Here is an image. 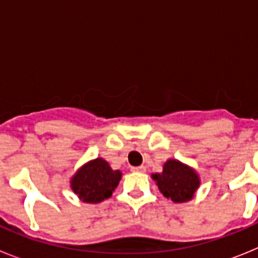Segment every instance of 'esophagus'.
I'll list each match as a JSON object with an SVG mask.
<instances>
[{
	"label": "esophagus",
	"mask_w": 258,
	"mask_h": 258,
	"mask_svg": "<svg viewBox=\"0 0 258 258\" xmlns=\"http://www.w3.org/2000/svg\"><path fill=\"white\" fill-rule=\"evenodd\" d=\"M132 172L145 173V172H146V166H143V165H141V166H133V168H132Z\"/></svg>",
	"instance_id": "34e87169"
}]
</instances>
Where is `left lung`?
Masks as SVG:
<instances>
[{"instance_id":"8db88e82","label":"left lung","mask_w":258,"mask_h":258,"mask_svg":"<svg viewBox=\"0 0 258 258\" xmlns=\"http://www.w3.org/2000/svg\"><path fill=\"white\" fill-rule=\"evenodd\" d=\"M157 187L164 197L174 203H183L192 199L199 187V177L191 168L177 160H168L164 164L163 173L152 174Z\"/></svg>"}]
</instances>
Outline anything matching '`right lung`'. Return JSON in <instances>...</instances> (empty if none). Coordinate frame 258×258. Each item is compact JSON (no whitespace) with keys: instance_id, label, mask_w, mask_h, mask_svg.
Segmentation results:
<instances>
[{"instance_id":"obj_1","label":"right lung","mask_w":258,"mask_h":258,"mask_svg":"<svg viewBox=\"0 0 258 258\" xmlns=\"http://www.w3.org/2000/svg\"><path fill=\"white\" fill-rule=\"evenodd\" d=\"M121 179L120 170H112L106 160L95 159L79 169L71 181V187L85 203L108 199Z\"/></svg>"}]
</instances>
